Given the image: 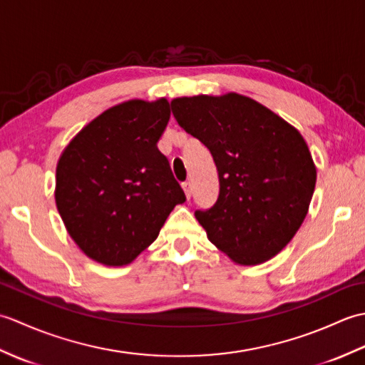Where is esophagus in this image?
I'll use <instances>...</instances> for the list:
<instances>
[{"instance_id":"34e87169","label":"esophagus","mask_w":365,"mask_h":365,"mask_svg":"<svg viewBox=\"0 0 365 365\" xmlns=\"http://www.w3.org/2000/svg\"><path fill=\"white\" fill-rule=\"evenodd\" d=\"M182 188H183V191H185V196H187V199L190 200V197H191V195H192V187H191V183H190V182H185V183H182Z\"/></svg>"}]
</instances>
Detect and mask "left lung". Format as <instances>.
I'll return each instance as SVG.
<instances>
[{
  "mask_svg": "<svg viewBox=\"0 0 365 365\" xmlns=\"http://www.w3.org/2000/svg\"><path fill=\"white\" fill-rule=\"evenodd\" d=\"M173 114L218 169L220 196L196 220L238 265H259L289 245L304 221L317 168L299 131L237 92L178 97Z\"/></svg>",
  "mask_w": 365,
  "mask_h": 365,
  "instance_id": "1",
  "label": "left lung"
}]
</instances>
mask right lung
I'll list each match as a JSON object with an SVG mask.
<instances>
[{
  "instance_id": "add662e5",
  "label": "right lung",
  "mask_w": 365,
  "mask_h": 365,
  "mask_svg": "<svg viewBox=\"0 0 365 365\" xmlns=\"http://www.w3.org/2000/svg\"><path fill=\"white\" fill-rule=\"evenodd\" d=\"M169 102L128 100L76 133L56 166L54 200L76 246L106 267L133 262L185 202L157 143Z\"/></svg>"
}]
</instances>
